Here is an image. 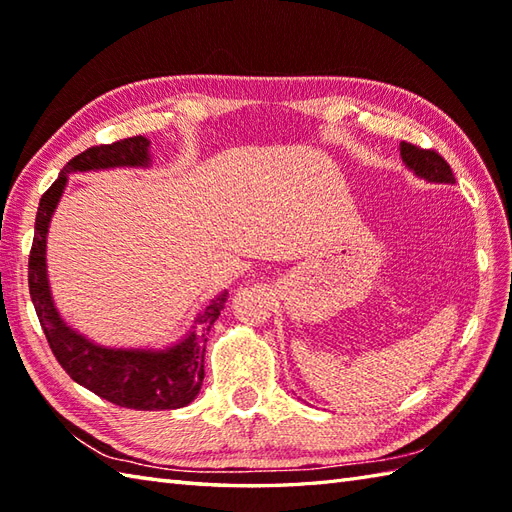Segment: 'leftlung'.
<instances>
[{"mask_svg": "<svg viewBox=\"0 0 512 512\" xmlns=\"http://www.w3.org/2000/svg\"><path fill=\"white\" fill-rule=\"evenodd\" d=\"M400 156L402 162L416 173L418 178H424L429 182H444V184H455L453 171L449 162L444 160L438 151L433 149H420L411 143H400Z\"/></svg>", "mask_w": 512, "mask_h": 512, "instance_id": "left-lung-1", "label": "left lung"}]
</instances>
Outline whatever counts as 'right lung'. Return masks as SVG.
<instances>
[{"label":"right lung","mask_w":512,"mask_h":512,"mask_svg":"<svg viewBox=\"0 0 512 512\" xmlns=\"http://www.w3.org/2000/svg\"><path fill=\"white\" fill-rule=\"evenodd\" d=\"M149 160V140L145 136H134L112 145L85 149L61 169L59 178L41 195L39 202L35 239H32L28 257V288L50 350L74 383L118 407L162 411L187 407L200 394L206 334L224 310L228 292L224 290L222 295H217L198 314L195 325L184 334V339L167 350H123V347L96 345L61 319L59 310L54 308L46 268L48 224L63 195L68 173L147 167Z\"/></svg>","instance_id":"obj_1"}]
</instances>
